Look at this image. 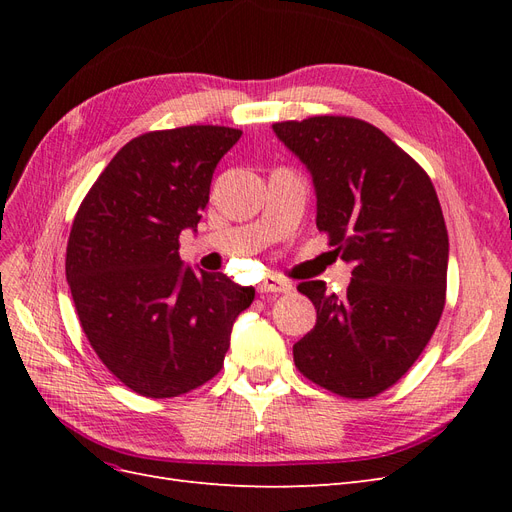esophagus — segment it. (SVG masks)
<instances>
[{
	"label": "esophagus",
	"mask_w": 512,
	"mask_h": 512,
	"mask_svg": "<svg viewBox=\"0 0 512 512\" xmlns=\"http://www.w3.org/2000/svg\"><path fill=\"white\" fill-rule=\"evenodd\" d=\"M290 290H292V284L286 282V280H282V277H277V275H267L265 280H262V282L258 284V292H262V294H269V292H290Z\"/></svg>",
	"instance_id": "obj_1"
}]
</instances>
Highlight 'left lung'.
<instances>
[{
	"mask_svg": "<svg viewBox=\"0 0 512 512\" xmlns=\"http://www.w3.org/2000/svg\"><path fill=\"white\" fill-rule=\"evenodd\" d=\"M312 173L316 226L352 262L344 297L324 282L297 286L316 327L292 346L294 365L322 389L367 399L393 386L436 331L448 232L425 170L371 123L342 115L273 123Z\"/></svg>",
	"mask_w": 512,
	"mask_h": 512,
	"instance_id": "obj_1",
	"label": "left lung"
}]
</instances>
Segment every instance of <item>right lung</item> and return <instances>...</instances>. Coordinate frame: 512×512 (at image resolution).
<instances>
[{
  "label": "right lung",
  "mask_w": 512,
  "mask_h": 512,
  "mask_svg": "<svg viewBox=\"0 0 512 512\" xmlns=\"http://www.w3.org/2000/svg\"><path fill=\"white\" fill-rule=\"evenodd\" d=\"M241 138L224 126L147 132L123 145L74 215L66 277L100 361L134 393L166 399L224 365L232 322L256 290L179 258L196 230L213 170Z\"/></svg>",
  "instance_id": "1"
}]
</instances>
